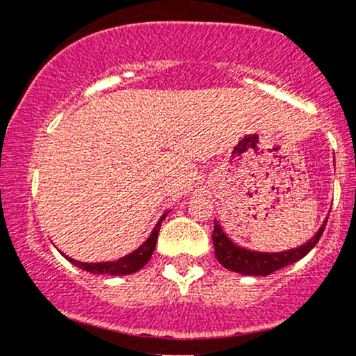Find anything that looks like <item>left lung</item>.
I'll return each instance as SVG.
<instances>
[{"instance_id": "left-lung-1", "label": "left lung", "mask_w": 356, "mask_h": 356, "mask_svg": "<svg viewBox=\"0 0 356 356\" xmlns=\"http://www.w3.org/2000/svg\"><path fill=\"white\" fill-rule=\"evenodd\" d=\"M326 220H328V218L323 220L321 227L312 239H308L301 246L286 249V251L280 252L254 251V249L239 246L222 231L219 220H214L212 246H214L216 257H218L219 263L226 269H229V271L246 276H268L277 271V269L289 266V264L303 259L320 241L323 231H325Z\"/></svg>"}]
</instances>
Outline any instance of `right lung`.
Masks as SVG:
<instances>
[{
	"mask_svg": "<svg viewBox=\"0 0 356 356\" xmlns=\"http://www.w3.org/2000/svg\"><path fill=\"white\" fill-rule=\"evenodd\" d=\"M169 212L170 211H165L164 214L161 216V219L157 220V224L154 226L150 236L140 244V246L134 249L132 252H129V254H125L124 257H118L115 261H104V263H81V261L73 259V257L63 254V252H61V256L67 257L73 266L83 269V271L92 273V275H110V276L132 275V273H137L138 269L144 268L145 264L149 263L150 257H152L155 244H157L159 231H161V226H162V220L165 219V216L169 214Z\"/></svg>",
	"mask_w": 356,
	"mask_h": 356,
	"instance_id": "right-lung-1",
	"label": "right lung"
}]
</instances>
